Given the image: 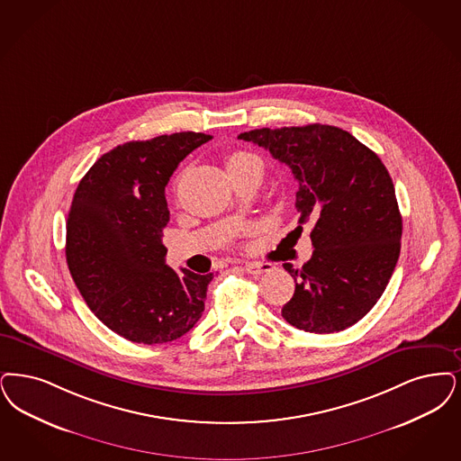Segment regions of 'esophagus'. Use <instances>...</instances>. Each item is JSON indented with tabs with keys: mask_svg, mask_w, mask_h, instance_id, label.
<instances>
[{
	"mask_svg": "<svg viewBox=\"0 0 461 461\" xmlns=\"http://www.w3.org/2000/svg\"><path fill=\"white\" fill-rule=\"evenodd\" d=\"M273 266L269 262H245V271L250 275H264L269 273Z\"/></svg>",
	"mask_w": 461,
	"mask_h": 461,
	"instance_id": "obj_1",
	"label": "esophagus"
}]
</instances>
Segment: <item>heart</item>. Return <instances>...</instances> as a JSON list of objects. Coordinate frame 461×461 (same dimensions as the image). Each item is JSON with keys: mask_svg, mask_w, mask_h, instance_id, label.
I'll list each match as a JSON object with an SVG mask.
<instances>
[{"mask_svg": "<svg viewBox=\"0 0 461 461\" xmlns=\"http://www.w3.org/2000/svg\"><path fill=\"white\" fill-rule=\"evenodd\" d=\"M252 159H258V158H256V156H252V154H245V152H235V154H231V156L228 158L226 166H228V169H230V167H235V166L243 165V163H247V161H252Z\"/></svg>", "mask_w": 461, "mask_h": 461, "instance_id": "obj_1", "label": "heart"}]
</instances>
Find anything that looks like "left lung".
I'll return each mask as SVG.
<instances>
[{"label":"left lung","mask_w":461,"mask_h":461,"mask_svg":"<svg viewBox=\"0 0 461 461\" xmlns=\"http://www.w3.org/2000/svg\"><path fill=\"white\" fill-rule=\"evenodd\" d=\"M239 139L267 149L298 182L296 230L312 222L313 252L281 315L298 330L330 334L358 322L384 294L400 258L402 214L375 152L331 125L258 129Z\"/></svg>","instance_id":"8db88e82"}]
</instances>
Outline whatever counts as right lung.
Masks as SVG:
<instances>
[{
	"mask_svg": "<svg viewBox=\"0 0 461 461\" xmlns=\"http://www.w3.org/2000/svg\"><path fill=\"white\" fill-rule=\"evenodd\" d=\"M211 135L180 131L131 140L103 154L75 190L67 262L78 292L111 331L133 343L182 338L203 317L214 277L166 266L165 188Z\"/></svg>",
	"mask_w": 461,
	"mask_h": 461,
	"instance_id": "obj_1",
	"label": "right lung"
}]
</instances>
